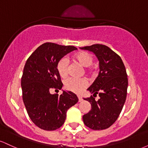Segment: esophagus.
I'll use <instances>...</instances> for the list:
<instances>
[{
	"instance_id": "obj_1",
	"label": "esophagus",
	"mask_w": 148,
	"mask_h": 148,
	"mask_svg": "<svg viewBox=\"0 0 148 148\" xmlns=\"http://www.w3.org/2000/svg\"><path fill=\"white\" fill-rule=\"evenodd\" d=\"M78 98H79V101H81L83 100L82 97H81V95H78Z\"/></svg>"
}]
</instances>
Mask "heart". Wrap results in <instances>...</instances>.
<instances>
[{"label": "heart", "instance_id": "heart-1", "mask_svg": "<svg viewBox=\"0 0 148 148\" xmlns=\"http://www.w3.org/2000/svg\"><path fill=\"white\" fill-rule=\"evenodd\" d=\"M73 60L81 66L88 67L93 62V58L89 53L81 51L73 56ZM57 72L59 76L64 78L68 74V64L65 58H62L56 65ZM88 86V82L86 79H74L69 78L64 81V87L67 90L75 93H81Z\"/></svg>", "mask_w": 148, "mask_h": 148}]
</instances>
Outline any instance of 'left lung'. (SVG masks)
Returning <instances> with one entry per match:
<instances>
[{
  "label": "left lung",
  "instance_id": "left-lung-1",
  "mask_svg": "<svg viewBox=\"0 0 148 148\" xmlns=\"http://www.w3.org/2000/svg\"><path fill=\"white\" fill-rule=\"evenodd\" d=\"M80 49L95 54L100 69L87 89L93 96L99 95V99L84 98L90 103L91 110L84 115L83 120L92 130H105L116 121L125 104L128 86L126 69L121 58L107 46L96 44Z\"/></svg>",
  "mask_w": 148,
  "mask_h": 148
}]
</instances>
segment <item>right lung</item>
<instances>
[{"mask_svg":"<svg viewBox=\"0 0 148 148\" xmlns=\"http://www.w3.org/2000/svg\"><path fill=\"white\" fill-rule=\"evenodd\" d=\"M74 46L43 44L25 62L21 78L23 101L30 118L36 126L47 131L57 130L63 125L67 110L79 101L71 91L62 95L51 94V89L61 90L62 84L57 72L58 61L76 50Z\"/></svg>","mask_w":148,"mask_h":148,"instance_id":"1","label":"right lung"}]
</instances>
